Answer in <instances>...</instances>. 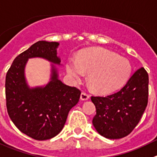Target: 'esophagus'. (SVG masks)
I'll return each instance as SVG.
<instances>
[{
  "mask_svg": "<svg viewBox=\"0 0 157 157\" xmlns=\"http://www.w3.org/2000/svg\"><path fill=\"white\" fill-rule=\"evenodd\" d=\"M90 96L89 95H88L87 93H85V92H82V93L80 94V99L81 100H84V101H85V100H88V99H89Z\"/></svg>",
  "mask_w": 157,
  "mask_h": 157,
  "instance_id": "1",
  "label": "esophagus"
}]
</instances>
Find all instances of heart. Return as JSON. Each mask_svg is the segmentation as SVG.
<instances>
[{
    "instance_id": "heart-1",
    "label": "heart",
    "mask_w": 157,
    "mask_h": 157,
    "mask_svg": "<svg viewBox=\"0 0 157 157\" xmlns=\"http://www.w3.org/2000/svg\"><path fill=\"white\" fill-rule=\"evenodd\" d=\"M131 65L127 59L105 49L91 50L79 61L68 63L67 72L77 80L89 73L88 83L96 92L111 93L126 82L131 73Z\"/></svg>"
}]
</instances>
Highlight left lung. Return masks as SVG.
<instances>
[{
    "mask_svg": "<svg viewBox=\"0 0 157 157\" xmlns=\"http://www.w3.org/2000/svg\"><path fill=\"white\" fill-rule=\"evenodd\" d=\"M148 75L137 69L118 92L106 97L92 96L96 114L92 124L96 131L108 139L129 135L136 127L148 104Z\"/></svg>",
    "mask_w": 157,
    "mask_h": 157,
    "instance_id": "1",
    "label": "left lung"
}]
</instances>
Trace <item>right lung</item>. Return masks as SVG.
<instances>
[{"instance_id": "1", "label": "right lung", "mask_w": 157, "mask_h": 157, "mask_svg": "<svg viewBox=\"0 0 157 157\" xmlns=\"http://www.w3.org/2000/svg\"><path fill=\"white\" fill-rule=\"evenodd\" d=\"M59 43L39 41L15 58L6 74L7 111L22 133L38 141L58 135L63 129L68 114L79 101L80 91L68 86L58 78L54 65H61L57 54ZM41 57L51 62L50 81L44 86L31 88L25 77L29 58Z\"/></svg>"}]
</instances>
